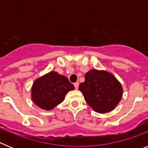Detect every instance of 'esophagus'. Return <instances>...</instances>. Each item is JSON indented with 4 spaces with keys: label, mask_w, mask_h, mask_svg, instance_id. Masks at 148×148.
I'll use <instances>...</instances> for the list:
<instances>
[{
    "label": "esophagus",
    "mask_w": 148,
    "mask_h": 148,
    "mask_svg": "<svg viewBox=\"0 0 148 148\" xmlns=\"http://www.w3.org/2000/svg\"><path fill=\"white\" fill-rule=\"evenodd\" d=\"M78 86H79V84H78V82H75V83L74 84V87H75V88L76 89V90H78Z\"/></svg>",
    "instance_id": "obj_1"
}]
</instances>
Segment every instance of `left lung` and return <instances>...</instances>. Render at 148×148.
I'll use <instances>...</instances> for the list:
<instances>
[{"label": "left lung", "instance_id": "obj_1", "mask_svg": "<svg viewBox=\"0 0 148 148\" xmlns=\"http://www.w3.org/2000/svg\"><path fill=\"white\" fill-rule=\"evenodd\" d=\"M84 78L78 89L90 108L99 113L114 110L123 95V87L118 79L109 72L95 69L87 72Z\"/></svg>", "mask_w": 148, "mask_h": 148}]
</instances>
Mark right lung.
<instances>
[{"label": "right lung", "instance_id": "1", "mask_svg": "<svg viewBox=\"0 0 148 148\" xmlns=\"http://www.w3.org/2000/svg\"><path fill=\"white\" fill-rule=\"evenodd\" d=\"M74 89L66 76L51 71L35 79L31 88V96L35 105L45 110H52Z\"/></svg>", "mask_w": 148, "mask_h": 148}]
</instances>
